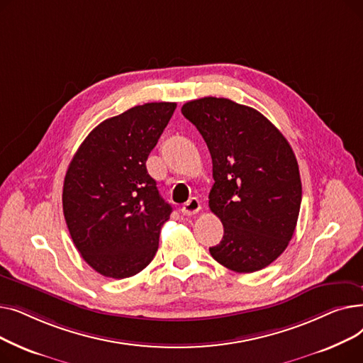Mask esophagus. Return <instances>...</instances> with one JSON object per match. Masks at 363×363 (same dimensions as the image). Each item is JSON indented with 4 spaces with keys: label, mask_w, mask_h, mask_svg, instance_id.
Wrapping results in <instances>:
<instances>
[{
    "label": "esophagus",
    "mask_w": 363,
    "mask_h": 363,
    "mask_svg": "<svg viewBox=\"0 0 363 363\" xmlns=\"http://www.w3.org/2000/svg\"><path fill=\"white\" fill-rule=\"evenodd\" d=\"M200 211H201V203H200V200L196 199V197L189 199V200L182 206V208H181V212H182L185 216H193V215L199 213Z\"/></svg>",
    "instance_id": "1"
}]
</instances>
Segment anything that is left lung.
I'll return each instance as SVG.
<instances>
[{"instance_id": "obj_1", "label": "left lung", "mask_w": 363, "mask_h": 363, "mask_svg": "<svg viewBox=\"0 0 363 363\" xmlns=\"http://www.w3.org/2000/svg\"><path fill=\"white\" fill-rule=\"evenodd\" d=\"M181 111L213 163L208 207L223 237L208 252L234 272L266 268L287 249L297 225L301 181L293 148L262 113L228 99L193 100Z\"/></svg>"}]
</instances>
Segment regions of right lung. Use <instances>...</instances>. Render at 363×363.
<instances>
[{
    "mask_svg": "<svg viewBox=\"0 0 363 363\" xmlns=\"http://www.w3.org/2000/svg\"><path fill=\"white\" fill-rule=\"evenodd\" d=\"M177 103H145L101 122L69 164L63 213L70 237L94 271L114 279L141 272L159 249L172 207L145 162Z\"/></svg>",
    "mask_w": 363,
    "mask_h": 363,
    "instance_id": "right-lung-1",
    "label": "right lung"
}]
</instances>
